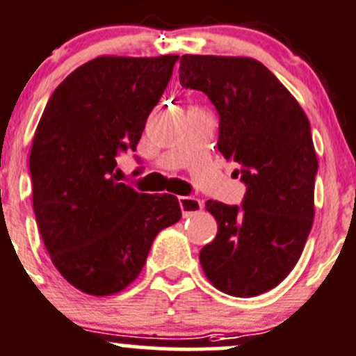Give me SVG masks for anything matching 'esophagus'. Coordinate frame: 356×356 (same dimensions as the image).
Wrapping results in <instances>:
<instances>
[{"label":"esophagus","mask_w":356,"mask_h":356,"mask_svg":"<svg viewBox=\"0 0 356 356\" xmlns=\"http://www.w3.org/2000/svg\"><path fill=\"white\" fill-rule=\"evenodd\" d=\"M179 204H181L182 214H184V216H193V214L199 213V211H202V208H204L201 199L191 197V196L179 197Z\"/></svg>","instance_id":"obj_1"}]
</instances>
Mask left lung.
Segmentation results:
<instances>
[{
  "label": "left lung",
  "mask_w": 356,
  "mask_h": 356,
  "mask_svg": "<svg viewBox=\"0 0 356 356\" xmlns=\"http://www.w3.org/2000/svg\"><path fill=\"white\" fill-rule=\"evenodd\" d=\"M179 81L220 113L218 150L247 184L243 206L206 202L218 235L199 252L204 275L235 298L277 287L298 264L312 220L318 157L289 89L252 57L182 56Z\"/></svg>",
  "instance_id": "8db88e82"
}]
</instances>
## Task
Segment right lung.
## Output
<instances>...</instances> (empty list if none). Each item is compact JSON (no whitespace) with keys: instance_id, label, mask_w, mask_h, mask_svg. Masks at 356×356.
Masks as SVG:
<instances>
[{"instance_id":"add662e5","label":"right lung","mask_w":356,"mask_h":356,"mask_svg":"<svg viewBox=\"0 0 356 356\" xmlns=\"http://www.w3.org/2000/svg\"><path fill=\"white\" fill-rule=\"evenodd\" d=\"M179 56H101L50 96L30 152L33 211L50 260L89 296H113L140 275L159 232L181 220L172 194L118 182L116 155L135 150Z\"/></svg>"}]
</instances>
